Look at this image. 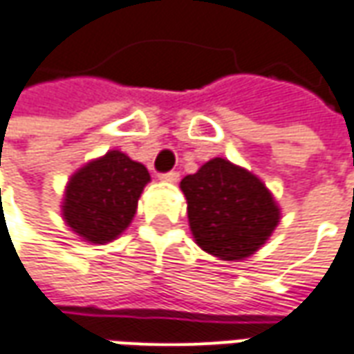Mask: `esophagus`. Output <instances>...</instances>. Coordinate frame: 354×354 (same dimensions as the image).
<instances>
[{
  "instance_id": "esophagus-1",
  "label": "esophagus",
  "mask_w": 354,
  "mask_h": 354,
  "mask_svg": "<svg viewBox=\"0 0 354 354\" xmlns=\"http://www.w3.org/2000/svg\"><path fill=\"white\" fill-rule=\"evenodd\" d=\"M160 180H165V182H178V178H180V174H178L176 170H169V172H162V174H159Z\"/></svg>"
}]
</instances>
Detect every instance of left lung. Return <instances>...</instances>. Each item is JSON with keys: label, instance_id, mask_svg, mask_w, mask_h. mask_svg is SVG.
Instances as JSON below:
<instances>
[{"label": "left lung", "instance_id": "8db88e82", "mask_svg": "<svg viewBox=\"0 0 354 354\" xmlns=\"http://www.w3.org/2000/svg\"><path fill=\"white\" fill-rule=\"evenodd\" d=\"M180 187L197 245L222 261L251 257L280 222V209L266 185L226 159L205 162Z\"/></svg>", "mask_w": 354, "mask_h": 354}]
</instances>
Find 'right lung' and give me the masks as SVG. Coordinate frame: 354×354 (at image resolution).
I'll use <instances>...</instances> for the list:
<instances>
[{"mask_svg":"<svg viewBox=\"0 0 354 354\" xmlns=\"http://www.w3.org/2000/svg\"><path fill=\"white\" fill-rule=\"evenodd\" d=\"M149 172L120 151L88 162L66 185L63 216L74 234L91 243H107L132 222Z\"/></svg>","mask_w":354,"mask_h":354,"instance_id":"1","label":"right lung"}]
</instances>
